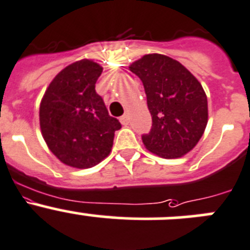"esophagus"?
I'll use <instances>...</instances> for the list:
<instances>
[{
    "mask_svg": "<svg viewBox=\"0 0 250 250\" xmlns=\"http://www.w3.org/2000/svg\"><path fill=\"white\" fill-rule=\"evenodd\" d=\"M120 122L122 123L123 125H127L128 122H129V116H128V113H125L122 116V117L120 118Z\"/></svg>",
    "mask_w": 250,
    "mask_h": 250,
    "instance_id": "34e87169",
    "label": "esophagus"
}]
</instances>
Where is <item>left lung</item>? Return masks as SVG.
<instances>
[{"mask_svg": "<svg viewBox=\"0 0 250 250\" xmlns=\"http://www.w3.org/2000/svg\"><path fill=\"white\" fill-rule=\"evenodd\" d=\"M129 70L142 80L151 114V129L142 136L151 153L180 158L199 143L208 120L207 96L199 80L167 55L146 54Z\"/></svg>", "mask_w": 250, "mask_h": 250, "instance_id": "8db88e82", "label": "left lung"}]
</instances>
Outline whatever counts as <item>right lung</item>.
I'll return each mask as SVG.
<instances>
[{"label":"right lung","mask_w":250,"mask_h":250,"mask_svg":"<svg viewBox=\"0 0 250 250\" xmlns=\"http://www.w3.org/2000/svg\"><path fill=\"white\" fill-rule=\"evenodd\" d=\"M102 66L92 60L72 62L53 79L39 107L42 136L55 157L78 169L99 164L111 153L121 128L95 90Z\"/></svg>","instance_id":"right-lung-1"}]
</instances>
